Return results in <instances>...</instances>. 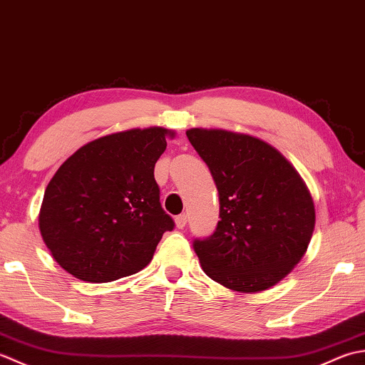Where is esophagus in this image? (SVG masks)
Segmentation results:
<instances>
[{
    "mask_svg": "<svg viewBox=\"0 0 365 365\" xmlns=\"http://www.w3.org/2000/svg\"><path fill=\"white\" fill-rule=\"evenodd\" d=\"M175 222H176V227H178V228H184L185 225H187V215H185V214L176 215Z\"/></svg>",
    "mask_w": 365,
    "mask_h": 365,
    "instance_id": "obj_1",
    "label": "esophagus"
}]
</instances>
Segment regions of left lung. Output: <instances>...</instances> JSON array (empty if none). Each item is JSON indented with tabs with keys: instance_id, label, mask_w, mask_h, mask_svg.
Listing matches in <instances>:
<instances>
[{
	"instance_id": "obj_1",
	"label": "left lung",
	"mask_w": 365,
	"mask_h": 365,
	"mask_svg": "<svg viewBox=\"0 0 365 365\" xmlns=\"http://www.w3.org/2000/svg\"><path fill=\"white\" fill-rule=\"evenodd\" d=\"M190 145L219 192L214 233L193 250L212 280L242 293L271 288L301 262L315 227L306 184L264 141L217 129H189Z\"/></svg>"
}]
</instances>
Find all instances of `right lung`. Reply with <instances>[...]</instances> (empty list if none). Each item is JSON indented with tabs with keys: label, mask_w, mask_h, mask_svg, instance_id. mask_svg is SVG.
<instances>
[{
	"label": "right lung",
	"mask_w": 365,
	"mask_h": 365,
	"mask_svg": "<svg viewBox=\"0 0 365 365\" xmlns=\"http://www.w3.org/2000/svg\"><path fill=\"white\" fill-rule=\"evenodd\" d=\"M167 135L173 132L150 128L89 141L51 178L39 228L56 263L73 277L98 284L135 274L175 228L154 180Z\"/></svg>",
	"instance_id": "right-lung-1"
}]
</instances>
